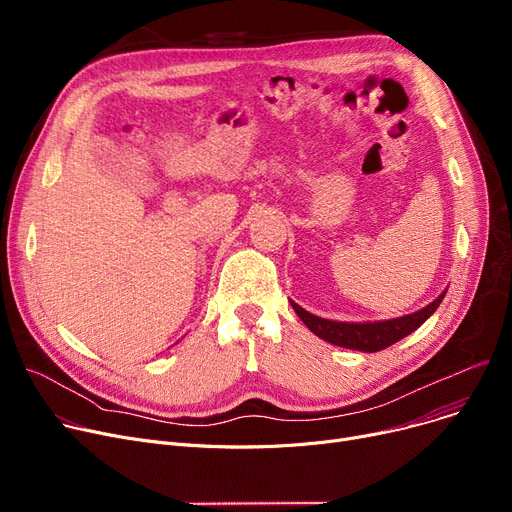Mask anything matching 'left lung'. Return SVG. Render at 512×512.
<instances>
[{
	"label": "left lung",
	"instance_id": "obj_1",
	"mask_svg": "<svg viewBox=\"0 0 512 512\" xmlns=\"http://www.w3.org/2000/svg\"><path fill=\"white\" fill-rule=\"evenodd\" d=\"M444 293L438 295L434 302L430 306H426L424 310L413 312L409 316L384 320V322H362V324L335 322V320L314 316V314L306 312L304 308H299L295 302H291V308L295 310V314L299 318H302V322L312 330L316 337L333 343V345H339V347L374 353V351H382L390 345H395L403 337L411 335L415 328L422 326L436 312V308L444 299Z\"/></svg>",
	"mask_w": 512,
	"mask_h": 512
}]
</instances>
